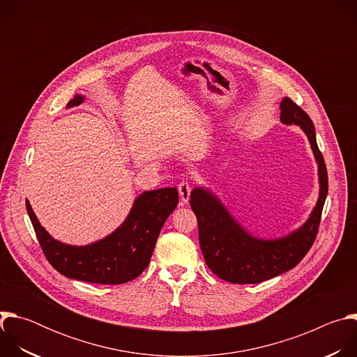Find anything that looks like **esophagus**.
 Wrapping results in <instances>:
<instances>
[{"label":"esophagus","mask_w":357,"mask_h":357,"mask_svg":"<svg viewBox=\"0 0 357 357\" xmlns=\"http://www.w3.org/2000/svg\"><path fill=\"white\" fill-rule=\"evenodd\" d=\"M178 190H179V196H181L182 203H185V205H186V203L189 202L190 190H192L190 183H189L188 181H182V182L178 185Z\"/></svg>","instance_id":"1"}]
</instances>
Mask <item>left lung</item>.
<instances>
[{
  "label": "left lung",
  "instance_id": "1",
  "mask_svg": "<svg viewBox=\"0 0 357 357\" xmlns=\"http://www.w3.org/2000/svg\"><path fill=\"white\" fill-rule=\"evenodd\" d=\"M281 121L295 124L307 134L319 175V197L310 219L291 234L263 240L247 233L227 212L223 203L208 189L196 188L190 192V208L196 215L199 244L208 267L219 278L233 284H257L292 270L312 247L328 195V172L318 148L315 127L310 116L296 103L284 97Z\"/></svg>",
  "mask_w": 357,
  "mask_h": 357
}]
</instances>
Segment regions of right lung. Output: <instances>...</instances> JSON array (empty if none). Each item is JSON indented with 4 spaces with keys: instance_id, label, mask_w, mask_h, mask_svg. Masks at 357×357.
I'll use <instances>...</instances> for the list:
<instances>
[{
    "instance_id": "right-lung-1",
    "label": "right lung",
    "mask_w": 357,
    "mask_h": 357,
    "mask_svg": "<svg viewBox=\"0 0 357 357\" xmlns=\"http://www.w3.org/2000/svg\"><path fill=\"white\" fill-rule=\"evenodd\" d=\"M76 94L68 107L83 103ZM178 205L176 188L141 193L124 223L106 238L89 245H68L50 236L38 222L29 202L26 211L46 260L68 278L116 285L135 280L149 264L160 231Z\"/></svg>"
}]
</instances>
